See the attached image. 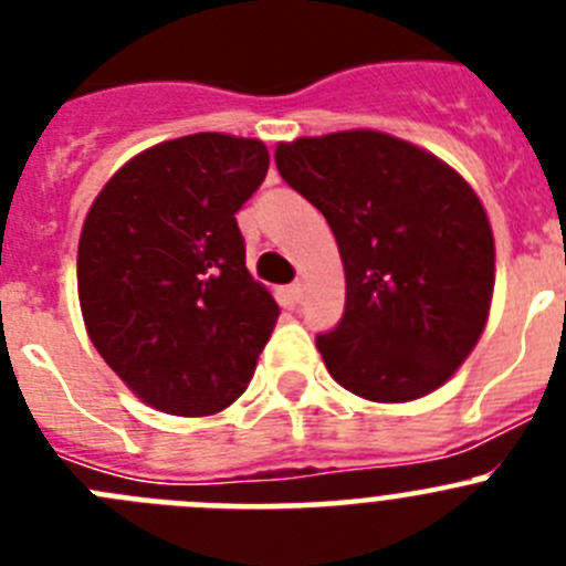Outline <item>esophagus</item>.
Here are the masks:
<instances>
[{
  "instance_id": "obj_1",
  "label": "esophagus",
  "mask_w": 566,
  "mask_h": 566,
  "mask_svg": "<svg viewBox=\"0 0 566 566\" xmlns=\"http://www.w3.org/2000/svg\"><path fill=\"white\" fill-rule=\"evenodd\" d=\"M292 297L297 300V303H303V297H306V280H294V283H292Z\"/></svg>"
}]
</instances>
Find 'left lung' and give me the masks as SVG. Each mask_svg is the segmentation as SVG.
Listing matches in <instances>:
<instances>
[{"label":"left lung","mask_w":566,"mask_h":566,"mask_svg":"<svg viewBox=\"0 0 566 566\" xmlns=\"http://www.w3.org/2000/svg\"><path fill=\"white\" fill-rule=\"evenodd\" d=\"M283 181L326 214L345 314L319 334L328 374L368 402L442 388L482 337L496 243L479 195L428 149L379 129L280 142Z\"/></svg>","instance_id":"obj_1"}]
</instances>
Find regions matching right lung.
Returning a JSON list of instances; mask_svg holds the SVG:
<instances>
[{
	"mask_svg": "<svg viewBox=\"0 0 566 566\" xmlns=\"http://www.w3.org/2000/svg\"><path fill=\"white\" fill-rule=\"evenodd\" d=\"M266 169L258 138L181 135L133 155L84 218V328L155 411L212 417L252 382L280 308L249 274L234 212Z\"/></svg>",
	"mask_w": 566,
	"mask_h": 566,
	"instance_id": "1",
	"label": "right lung"
}]
</instances>
